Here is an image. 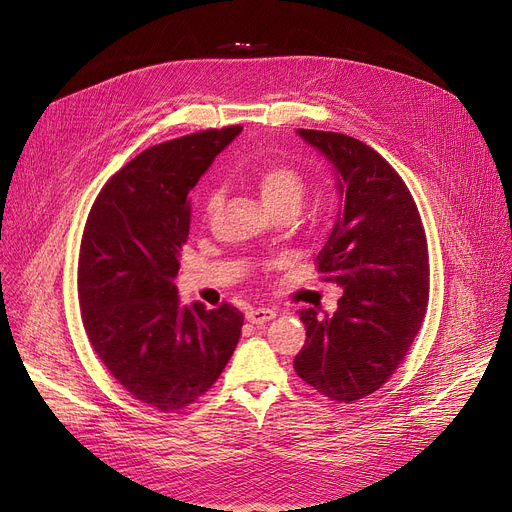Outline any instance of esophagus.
<instances>
[{
	"mask_svg": "<svg viewBox=\"0 0 512 512\" xmlns=\"http://www.w3.org/2000/svg\"><path fill=\"white\" fill-rule=\"evenodd\" d=\"M276 317V311L274 309H251L247 313V321L253 323V325H261V323H267Z\"/></svg>",
	"mask_w": 512,
	"mask_h": 512,
	"instance_id": "34e87169",
	"label": "esophagus"
}]
</instances>
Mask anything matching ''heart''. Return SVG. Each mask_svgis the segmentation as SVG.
<instances>
[{"mask_svg": "<svg viewBox=\"0 0 512 512\" xmlns=\"http://www.w3.org/2000/svg\"><path fill=\"white\" fill-rule=\"evenodd\" d=\"M241 181L259 193L267 210H276L282 206H292L298 210L306 191L304 177L288 164H265L259 170H253V173H243ZM214 203L216 197L210 199L208 206L212 208Z\"/></svg>", "mask_w": 512, "mask_h": 512, "instance_id": "b5f03b06", "label": "heart"}]
</instances>
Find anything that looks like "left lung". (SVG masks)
<instances>
[{
	"instance_id": "8db88e82",
	"label": "left lung",
	"mask_w": 512,
	"mask_h": 512,
	"mask_svg": "<svg viewBox=\"0 0 512 512\" xmlns=\"http://www.w3.org/2000/svg\"><path fill=\"white\" fill-rule=\"evenodd\" d=\"M333 168L339 212L317 257L344 288L337 311H300L306 342L294 358L302 381L329 399L377 391L410 350L428 306V247L412 193L393 166L344 133L296 129Z\"/></svg>"
}]
</instances>
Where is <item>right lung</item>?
<instances>
[{"label": "right lung", "mask_w": 512, "mask_h": 512, "mask_svg": "<svg viewBox=\"0 0 512 512\" xmlns=\"http://www.w3.org/2000/svg\"><path fill=\"white\" fill-rule=\"evenodd\" d=\"M241 131H199L144 150L102 187L86 220L78 261L86 335L117 383L160 412L206 393L241 337L243 313L232 304H183L175 286L189 191Z\"/></svg>", "instance_id": "obj_1"}]
</instances>
